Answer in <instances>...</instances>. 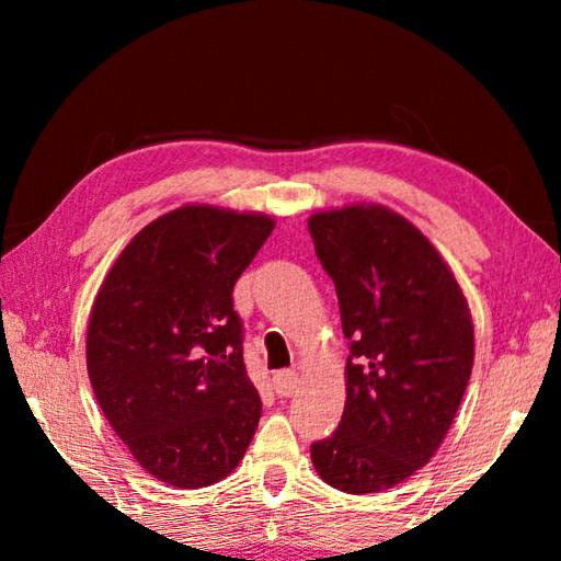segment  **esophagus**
<instances>
[{
	"mask_svg": "<svg viewBox=\"0 0 561 561\" xmlns=\"http://www.w3.org/2000/svg\"><path fill=\"white\" fill-rule=\"evenodd\" d=\"M297 386H299V374H294V371L274 374V391H277L279 396H291L294 391H297Z\"/></svg>",
	"mask_w": 561,
	"mask_h": 561,
	"instance_id": "34e87169",
	"label": "esophagus"
}]
</instances>
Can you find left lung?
<instances>
[{
  "label": "left lung",
  "mask_w": 561,
  "mask_h": 561,
  "mask_svg": "<svg viewBox=\"0 0 561 561\" xmlns=\"http://www.w3.org/2000/svg\"><path fill=\"white\" fill-rule=\"evenodd\" d=\"M309 232L351 341L344 415L311 445V462L348 495L383 492L423 468L455 421L474 356L468 299L435 244L391 207L321 210Z\"/></svg>",
  "instance_id": "left-lung-1"
}]
</instances>
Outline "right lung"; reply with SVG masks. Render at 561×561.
I'll list each match as a JSON object with an SVG mask.
<instances>
[{
	"mask_svg": "<svg viewBox=\"0 0 561 561\" xmlns=\"http://www.w3.org/2000/svg\"><path fill=\"white\" fill-rule=\"evenodd\" d=\"M272 230L262 213L175 207L133 237L93 299V393L136 462L165 485H215L257 431L262 401L232 287Z\"/></svg>",
	"mask_w": 561,
	"mask_h": 561,
	"instance_id": "right-lung-1",
	"label": "right lung"
}]
</instances>
